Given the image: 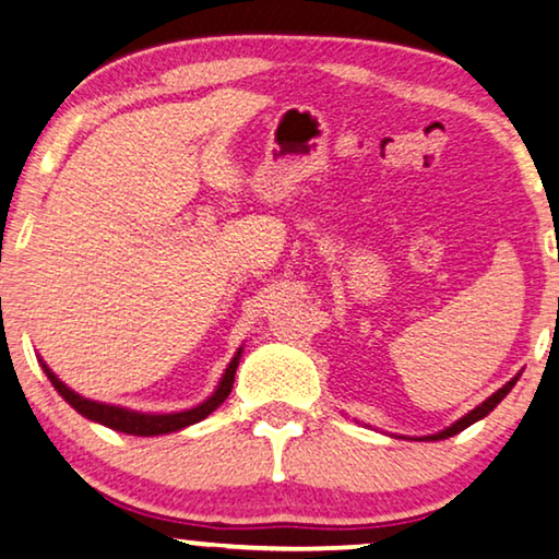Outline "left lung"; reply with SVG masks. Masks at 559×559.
<instances>
[{"instance_id": "obj_1", "label": "left lung", "mask_w": 559, "mask_h": 559, "mask_svg": "<svg viewBox=\"0 0 559 559\" xmlns=\"http://www.w3.org/2000/svg\"><path fill=\"white\" fill-rule=\"evenodd\" d=\"M518 379H520V377H514V379H510V381H507V384H504L502 389H497V391H495V394L487 399V402H481L479 406H474V409H472L469 414H464L460 421H454V424H452V427H447L444 431H437V435H429V437H424L421 441H439V439H449V437L460 435V431H464L466 427H472V424H474V421L485 419V416H487L489 412H492V409H495V406H497L499 402H502V399H504L507 394H510V391H512V386H514V384H518Z\"/></svg>"}]
</instances>
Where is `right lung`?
I'll return each instance as SVG.
<instances>
[{
    "mask_svg": "<svg viewBox=\"0 0 559 559\" xmlns=\"http://www.w3.org/2000/svg\"><path fill=\"white\" fill-rule=\"evenodd\" d=\"M240 354H243V346L238 348L236 356H233V361L228 364L226 373H223L218 389H215L203 404H198V406H193V409H186V412H175V414H143V412L124 409V406L93 402V399L80 396L78 391H72L70 386L62 384V381L55 377V371L49 369V366L41 359L39 361H41V369H45V373H47V379L52 381V386L57 391H60V396L64 399V402L70 404L74 412L87 416L90 421H97V424H103V427L122 431V435L157 437V435H170V431L186 429V427H190V424L203 421L207 414H213L215 409H218V406L228 399L230 389H233V381H236V369H238Z\"/></svg>",
    "mask_w": 559,
    "mask_h": 559,
    "instance_id": "obj_1",
    "label": "right lung"
}]
</instances>
